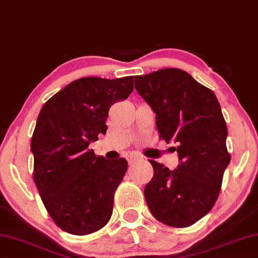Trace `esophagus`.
Returning a JSON list of instances; mask_svg holds the SVG:
<instances>
[{
    "label": "esophagus",
    "mask_w": 258,
    "mask_h": 258,
    "mask_svg": "<svg viewBox=\"0 0 258 258\" xmlns=\"http://www.w3.org/2000/svg\"><path fill=\"white\" fill-rule=\"evenodd\" d=\"M141 157L140 156H138V155H128L127 156V161H128V163L130 164H133V163H136L137 161H139V159H140Z\"/></svg>",
    "instance_id": "obj_1"
}]
</instances>
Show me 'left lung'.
Listing matches in <instances>:
<instances>
[{
    "mask_svg": "<svg viewBox=\"0 0 258 258\" xmlns=\"http://www.w3.org/2000/svg\"><path fill=\"white\" fill-rule=\"evenodd\" d=\"M134 84L156 113L159 139L177 142L180 164L170 171L150 161L154 177L145 198L155 218L187 227L204 217L218 199L230 164L227 126L215 93L180 69L137 76Z\"/></svg>",
    "mask_w": 258,
    "mask_h": 258,
    "instance_id": "left-lung-1",
    "label": "left lung"
}]
</instances>
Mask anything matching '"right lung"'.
<instances>
[{"label": "right lung", "instance_id": "right-lung-1", "mask_svg": "<svg viewBox=\"0 0 258 258\" xmlns=\"http://www.w3.org/2000/svg\"><path fill=\"white\" fill-rule=\"evenodd\" d=\"M132 92L133 76L80 78L51 96L39 113L31 141L33 179L48 214L70 234H91L111 217L127 161L96 156L88 146L107 132L110 107Z\"/></svg>", "mask_w": 258, "mask_h": 258}]
</instances>
